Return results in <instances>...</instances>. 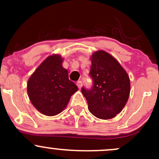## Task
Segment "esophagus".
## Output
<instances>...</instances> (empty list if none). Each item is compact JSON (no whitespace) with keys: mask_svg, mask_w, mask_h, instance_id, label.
Listing matches in <instances>:
<instances>
[{"mask_svg":"<svg viewBox=\"0 0 159 159\" xmlns=\"http://www.w3.org/2000/svg\"><path fill=\"white\" fill-rule=\"evenodd\" d=\"M77 86L78 87V89H81V87H82V81H78V82H77Z\"/></svg>","mask_w":159,"mask_h":159,"instance_id":"1","label":"esophagus"}]
</instances>
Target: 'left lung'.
<instances>
[{
  "label": "left lung",
  "mask_w": 159,
  "mask_h": 159,
  "mask_svg": "<svg viewBox=\"0 0 159 159\" xmlns=\"http://www.w3.org/2000/svg\"><path fill=\"white\" fill-rule=\"evenodd\" d=\"M93 87L81 89L89 111L100 119H111L125 106L130 94L129 76L119 62L102 50L91 56Z\"/></svg>",
  "instance_id": "8db88e82"
}]
</instances>
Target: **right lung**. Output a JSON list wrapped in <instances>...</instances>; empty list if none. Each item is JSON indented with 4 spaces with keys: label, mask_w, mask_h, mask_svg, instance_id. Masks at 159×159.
<instances>
[{
    "label": "right lung",
    "mask_w": 159,
    "mask_h": 159,
    "mask_svg": "<svg viewBox=\"0 0 159 159\" xmlns=\"http://www.w3.org/2000/svg\"><path fill=\"white\" fill-rule=\"evenodd\" d=\"M60 54L48 56L28 81L27 90L32 105L47 116L58 115L68 105L70 96L78 89L68 78V71L62 66Z\"/></svg>",
    "instance_id": "right-lung-1"
}]
</instances>
